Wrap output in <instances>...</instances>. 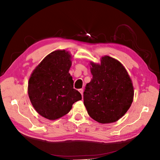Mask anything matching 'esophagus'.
Masks as SVG:
<instances>
[{"label":"esophagus","mask_w":160,"mask_h":160,"mask_svg":"<svg viewBox=\"0 0 160 160\" xmlns=\"http://www.w3.org/2000/svg\"><path fill=\"white\" fill-rule=\"evenodd\" d=\"M79 91L80 92V93L82 95V96H83V89H79Z\"/></svg>","instance_id":"esophagus-1"}]
</instances>
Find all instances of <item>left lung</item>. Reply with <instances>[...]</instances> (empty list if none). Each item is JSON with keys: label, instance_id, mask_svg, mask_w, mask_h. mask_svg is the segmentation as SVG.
I'll list each match as a JSON object with an SVG mask.
<instances>
[{"label": "left lung", "instance_id": "1", "mask_svg": "<svg viewBox=\"0 0 160 160\" xmlns=\"http://www.w3.org/2000/svg\"><path fill=\"white\" fill-rule=\"evenodd\" d=\"M93 78L83 93L90 117L100 123L117 122L131 107L134 96L132 81L121 62L105 55L101 63L90 62Z\"/></svg>", "mask_w": 160, "mask_h": 160}]
</instances>
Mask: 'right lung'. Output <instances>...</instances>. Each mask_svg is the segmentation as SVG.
I'll use <instances>...</instances> for the list:
<instances>
[{"label": "right lung", "mask_w": 160, "mask_h": 160, "mask_svg": "<svg viewBox=\"0 0 160 160\" xmlns=\"http://www.w3.org/2000/svg\"><path fill=\"white\" fill-rule=\"evenodd\" d=\"M71 59L69 51H52L30 76L28 94L31 104L47 119L62 118L71 111L72 104L82 99L79 92L73 89V80L69 72Z\"/></svg>", "instance_id": "right-lung-1"}]
</instances>
